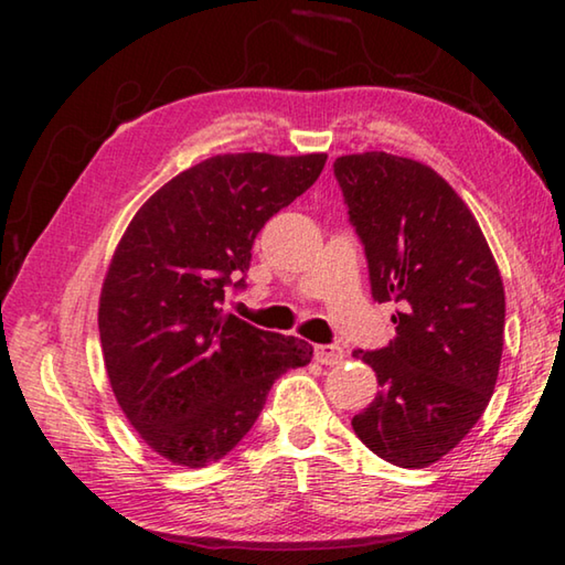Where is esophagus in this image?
<instances>
[{
    "mask_svg": "<svg viewBox=\"0 0 565 565\" xmlns=\"http://www.w3.org/2000/svg\"><path fill=\"white\" fill-rule=\"evenodd\" d=\"M313 359L323 363V366H333V363L343 361V349L337 347V343H323V347L313 349Z\"/></svg>",
    "mask_w": 565,
    "mask_h": 565,
    "instance_id": "34e87169",
    "label": "esophagus"
}]
</instances>
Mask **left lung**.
I'll return each instance as SVG.
<instances>
[{"instance_id":"obj_1","label":"left lung","mask_w":565,"mask_h":565,"mask_svg":"<svg viewBox=\"0 0 565 565\" xmlns=\"http://www.w3.org/2000/svg\"><path fill=\"white\" fill-rule=\"evenodd\" d=\"M333 174L369 262L371 294L396 301V339L353 351L381 391L351 426L371 451L426 468L489 406L503 353L505 294L471 209L420 161L386 151L339 157Z\"/></svg>"}]
</instances>
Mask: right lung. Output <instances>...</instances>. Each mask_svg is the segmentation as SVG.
<instances>
[{
    "mask_svg": "<svg viewBox=\"0 0 565 565\" xmlns=\"http://www.w3.org/2000/svg\"><path fill=\"white\" fill-rule=\"evenodd\" d=\"M327 154H218L167 181L134 214L99 296L104 366L124 416L174 466L224 458L274 381L313 349L224 313L256 234L319 179Z\"/></svg>",
    "mask_w": 565,
    "mask_h": 565,
    "instance_id": "obj_1",
    "label": "right lung"
}]
</instances>
